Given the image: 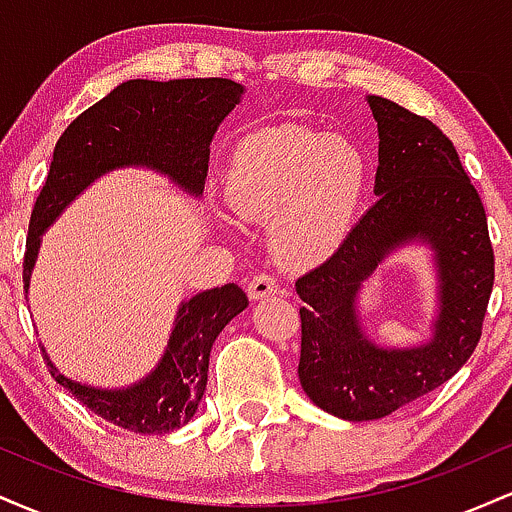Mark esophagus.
Returning <instances> with one entry per match:
<instances>
[{
    "label": "esophagus",
    "mask_w": 512,
    "mask_h": 512,
    "mask_svg": "<svg viewBox=\"0 0 512 512\" xmlns=\"http://www.w3.org/2000/svg\"><path fill=\"white\" fill-rule=\"evenodd\" d=\"M274 293H279V284H276L274 276L255 274L248 281V296L252 298V301H260V298L274 296Z\"/></svg>",
    "instance_id": "34e87169"
}]
</instances>
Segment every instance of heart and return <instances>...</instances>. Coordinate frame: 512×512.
I'll use <instances>...</instances> for the list:
<instances>
[{"instance_id":"1","label":"heart","mask_w":512,"mask_h":512,"mask_svg":"<svg viewBox=\"0 0 512 512\" xmlns=\"http://www.w3.org/2000/svg\"><path fill=\"white\" fill-rule=\"evenodd\" d=\"M366 180V156L351 139L286 125L240 139L223 195L240 219L272 221L281 260L315 264L342 243Z\"/></svg>"}]
</instances>
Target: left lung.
I'll return each instance as SVG.
<instances>
[{
  "mask_svg": "<svg viewBox=\"0 0 512 512\" xmlns=\"http://www.w3.org/2000/svg\"><path fill=\"white\" fill-rule=\"evenodd\" d=\"M378 122V202L337 252L296 281L301 308L298 378L322 411L346 421L383 419L450 380L477 349L493 289V248L479 192L455 146L426 117L368 96ZM432 245L439 317L432 339L390 350L362 334L357 293L404 244Z\"/></svg>",
  "mask_w": 512,
  "mask_h": 512,
  "instance_id": "obj_1",
  "label": "left lung"
}]
</instances>
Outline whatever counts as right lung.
I'll list each match as a JSON object with an SVG mask.
<instances>
[{
    "mask_svg": "<svg viewBox=\"0 0 512 512\" xmlns=\"http://www.w3.org/2000/svg\"><path fill=\"white\" fill-rule=\"evenodd\" d=\"M243 93L245 88L231 79H132L76 117L57 142L48 180L35 199L23 257V291L31 286L40 236L69 202L110 170L151 168L168 175L187 195H202L211 139ZM245 308L248 296L236 284L182 301L158 366L122 390L76 383L52 366L45 349L43 356L52 378L93 414L127 431L163 436L195 416L207 390L211 346Z\"/></svg>",
    "mask_w": 512,
    "mask_h": 512,
    "instance_id": "obj_1",
    "label": "right lung"
}]
</instances>
